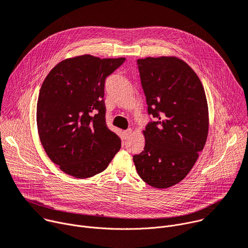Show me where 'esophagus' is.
I'll list each match as a JSON object with an SVG mask.
<instances>
[{"label": "esophagus", "mask_w": 248, "mask_h": 248, "mask_svg": "<svg viewBox=\"0 0 248 248\" xmlns=\"http://www.w3.org/2000/svg\"><path fill=\"white\" fill-rule=\"evenodd\" d=\"M130 134H131V129H127V130L123 131L122 137H123V139H124V140H127V139L129 138Z\"/></svg>", "instance_id": "obj_1"}]
</instances>
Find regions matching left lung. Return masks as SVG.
Wrapping results in <instances>:
<instances>
[{"mask_svg":"<svg viewBox=\"0 0 248 248\" xmlns=\"http://www.w3.org/2000/svg\"><path fill=\"white\" fill-rule=\"evenodd\" d=\"M148 114L145 145L133 156L138 174L149 186L172 187L189 174L209 132L205 89L191 67L176 56L138 60Z\"/></svg>","mask_w":248,"mask_h":248,"instance_id":"left-lung-1","label":"left lung"}]
</instances>
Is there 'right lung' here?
Segmentation results:
<instances>
[{"label": "right lung", "instance_id": "1", "mask_svg": "<svg viewBox=\"0 0 248 248\" xmlns=\"http://www.w3.org/2000/svg\"><path fill=\"white\" fill-rule=\"evenodd\" d=\"M125 58H67L44 79L37 100L40 142L64 173L85 179L103 172L121 148L105 121L106 78Z\"/></svg>", "mask_w": 248, "mask_h": 248}]
</instances>
